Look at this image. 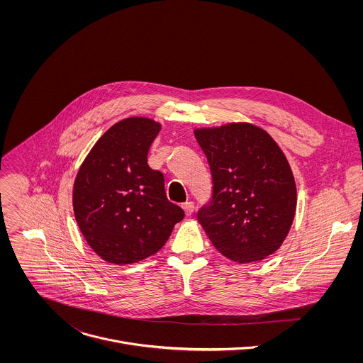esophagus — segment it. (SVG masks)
<instances>
[{
	"label": "esophagus",
	"instance_id": "34e87169",
	"mask_svg": "<svg viewBox=\"0 0 363 363\" xmlns=\"http://www.w3.org/2000/svg\"><path fill=\"white\" fill-rule=\"evenodd\" d=\"M183 209H184V213H186L187 216H190V215L194 212V203H191V201L186 203V204L183 206Z\"/></svg>",
	"mask_w": 363,
	"mask_h": 363
}]
</instances>
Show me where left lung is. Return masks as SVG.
I'll list each match as a JSON object with an SVG mask.
<instances>
[{
	"instance_id": "left-lung-1",
	"label": "left lung",
	"mask_w": 363,
	"mask_h": 363,
	"mask_svg": "<svg viewBox=\"0 0 363 363\" xmlns=\"http://www.w3.org/2000/svg\"><path fill=\"white\" fill-rule=\"evenodd\" d=\"M212 176L211 200L197 212L212 245L240 264L272 255L296 211L291 166L268 133L247 123L194 131Z\"/></svg>"
}]
</instances>
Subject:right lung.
<instances>
[{"label": "right lung", "instance_id": "right-lung-1", "mask_svg": "<svg viewBox=\"0 0 363 363\" xmlns=\"http://www.w3.org/2000/svg\"><path fill=\"white\" fill-rule=\"evenodd\" d=\"M160 124L145 117L111 125L85 157L74 183L77 223L88 245L113 264L155 255L184 211L172 204L164 177L148 164Z\"/></svg>", "mask_w": 363, "mask_h": 363}]
</instances>
